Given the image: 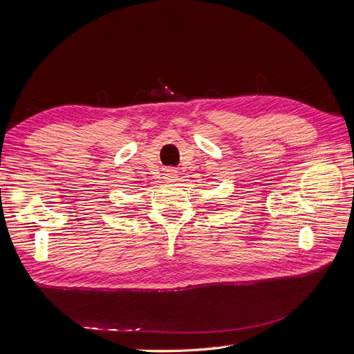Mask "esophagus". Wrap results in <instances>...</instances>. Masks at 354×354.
<instances>
[{"mask_svg":"<svg viewBox=\"0 0 354 354\" xmlns=\"http://www.w3.org/2000/svg\"><path fill=\"white\" fill-rule=\"evenodd\" d=\"M178 177V171L173 169V168H168L165 173H164V178L165 181H176Z\"/></svg>","mask_w":354,"mask_h":354,"instance_id":"34e87169","label":"esophagus"}]
</instances>
